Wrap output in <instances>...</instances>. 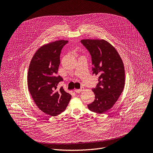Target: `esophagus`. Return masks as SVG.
Masks as SVG:
<instances>
[{"label": "esophagus", "mask_w": 153, "mask_h": 153, "mask_svg": "<svg viewBox=\"0 0 153 153\" xmlns=\"http://www.w3.org/2000/svg\"><path fill=\"white\" fill-rule=\"evenodd\" d=\"M83 90V88H81L80 89H75L74 90V91L76 93H80L81 91H82Z\"/></svg>", "instance_id": "esophagus-1"}]
</instances>
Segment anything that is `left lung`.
<instances>
[{"label": "left lung", "mask_w": 153, "mask_h": 153, "mask_svg": "<svg viewBox=\"0 0 153 153\" xmlns=\"http://www.w3.org/2000/svg\"><path fill=\"white\" fill-rule=\"evenodd\" d=\"M81 43L91 56L93 74L99 75V83L92 89L95 100L89 110L102 114L111 109L123 92L125 68L116 48L103 39H83Z\"/></svg>", "instance_id": "1"}]
</instances>
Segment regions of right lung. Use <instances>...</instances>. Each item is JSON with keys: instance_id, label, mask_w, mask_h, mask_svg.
<instances>
[{"instance_id": "right-lung-1", "label": "right lung", "mask_w": 153, "mask_h": 153, "mask_svg": "<svg viewBox=\"0 0 153 153\" xmlns=\"http://www.w3.org/2000/svg\"><path fill=\"white\" fill-rule=\"evenodd\" d=\"M68 40H59L40 47L34 54L28 72V87L31 97L40 110L51 116L64 111L71 98L62 87L63 80L57 76L60 54Z\"/></svg>"}]
</instances>
